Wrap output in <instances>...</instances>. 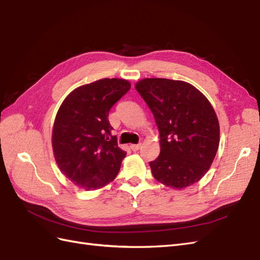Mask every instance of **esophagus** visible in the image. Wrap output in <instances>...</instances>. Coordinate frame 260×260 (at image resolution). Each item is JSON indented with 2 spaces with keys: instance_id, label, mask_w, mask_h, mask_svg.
Listing matches in <instances>:
<instances>
[{
  "instance_id": "esophagus-1",
  "label": "esophagus",
  "mask_w": 260,
  "mask_h": 260,
  "mask_svg": "<svg viewBox=\"0 0 260 260\" xmlns=\"http://www.w3.org/2000/svg\"><path fill=\"white\" fill-rule=\"evenodd\" d=\"M140 147H142V144H136V145H131V149L133 151H137L140 149Z\"/></svg>"
}]
</instances>
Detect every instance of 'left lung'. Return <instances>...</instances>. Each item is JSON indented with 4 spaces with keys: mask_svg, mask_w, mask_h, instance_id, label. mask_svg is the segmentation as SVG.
Listing matches in <instances>:
<instances>
[{
    "mask_svg": "<svg viewBox=\"0 0 260 260\" xmlns=\"http://www.w3.org/2000/svg\"><path fill=\"white\" fill-rule=\"evenodd\" d=\"M160 133V154L149 162L153 177L181 189L208 171L219 147L216 112L205 95L188 83L145 78L136 84Z\"/></svg>",
    "mask_w": 260,
    "mask_h": 260,
    "instance_id": "8db88e82",
    "label": "left lung"
}]
</instances>
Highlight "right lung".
I'll use <instances>...</instances> for the list:
<instances>
[{"instance_id": "1", "label": "right lung", "mask_w": 260, "mask_h": 260, "mask_svg": "<svg viewBox=\"0 0 260 260\" xmlns=\"http://www.w3.org/2000/svg\"><path fill=\"white\" fill-rule=\"evenodd\" d=\"M131 89L125 79L103 78L72 91L57 111L52 147L61 172L93 190L112 182L126 152L111 135L109 111Z\"/></svg>"}]
</instances>
